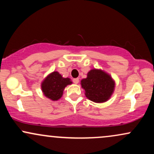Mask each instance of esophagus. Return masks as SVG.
<instances>
[{"instance_id":"1","label":"esophagus","mask_w":154,"mask_h":154,"mask_svg":"<svg viewBox=\"0 0 154 154\" xmlns=\"http://www.w3.org/2000/svg\"><path fill=\"white\" fill-rule=\"evenodd\" d=\"M73 82H74V83H75V84H78V82H79V79H78V78L74 79H73Z\"/></svg>"}]
</instances>
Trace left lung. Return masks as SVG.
Masks as SVG:
<instances>
[{
	"instance_id": "1",
	"label": "left lung",
	"mask_w": 154,
	"mask_h": 154,
	"mask_svg": "<svg viewBox=\"0 0 154 154\" xmlns=\"http://www.w3.org/2000/svg\"><path fill=\"white\" fill-rule=\"evenodd\" d=\"M85 95L95 103H104L111 98L115 90L116 83L112 77L101 69H92L87 77L80 82Z\"/></svg>"
}]
</instances>
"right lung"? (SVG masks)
<instances>
[{
  "instance_id": "add662e5",
  "label": "right lung",
  "mask_w": 154,
  "mask_h": 154,
  "mask_svg": "<svg viewBox=\"0 0 154 154\" xmlns=\"http://www.w3.org/2000/svg\"><path fill=\"white\" fill-rule=\"evenodd\" d=\"M71 79L64 78L57 71L48 74L42 81L41 87L43 94L47 98L53 101L59 100L62 97L65 88L69 85H72Z\"/></svg>"
}]
</instances>
